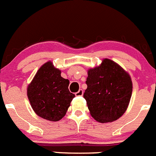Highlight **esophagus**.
I'll return each instance as SVG.
<instances>
[{"instance_id": "esophagus-1", "label": "esophagus", "mask_w": 156, "mask_h": 156, "mask_svg": "<svg viewBox=\"0 0 156 156\" xmlns=\"http://www.w3.org/2000/svg\"><path fill=\"white\" fill-rule=\"evenodd\" d=\"M76 96H82L83 94V89H80L77 92L75 93Z\"/></svg>"}]
</instances>
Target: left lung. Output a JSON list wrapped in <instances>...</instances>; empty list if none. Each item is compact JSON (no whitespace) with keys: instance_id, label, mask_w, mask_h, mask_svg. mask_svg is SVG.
Wrapping results in <instances>:
<instances>
[{"instance_id":"left-lung-1","label":"left lung","mask_w":156,"mask_h":156,"mask_svg":"<svg viewBox=\"0 0 156 156\" xmlns=\"http://www.w3.org/2000/svg\"><path fill=\"white\" fill-rule=\"evenodd\" d=\"M86 83L83 97L94 119L110 122L124 114L132 94V82L119 65L104 59L100 66L88 71Z\"/></svg>"}]
</instances>
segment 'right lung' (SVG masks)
I'll list each match as a JSON object with an SVG mask.
<instances>
[{"instance_id":"obj_1","label":"right lung","mask_w":156,"mask_h":156,"mask_svg":"<svg viewBox=\"0 0 156 156\" xmlns=\"http://www.w3.org/2000/svg\"><path fill=\"white\" fill-rule=\"evenodd\" d=\"M68 86L69 80L61 76V70L54 67L52 62L44 64L27 91L34 111L49 121L62 119L75 97Z\"/></svg>"}]
</instances>
